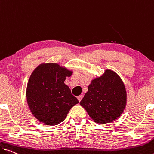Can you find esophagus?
Instances as JSON below:
<instances>
[{
  "instance_id": "esophagus-1",
  "label": "esophagus",
  "mask_w": 154,
  "mask_h": 154,
  "mask_svg": "<svg viewBox=\"0 0 154 154\" xmlns=\"http://www.w3.org/2000/svg\"><path fill=\"white\" fill-rule=\"evenodd\" d=\"M82 97H83V96H82V95H80V96H79L77 97L78 100H79V102L81 101V100L82 99Z\"/></svg>"
}]
</instances>
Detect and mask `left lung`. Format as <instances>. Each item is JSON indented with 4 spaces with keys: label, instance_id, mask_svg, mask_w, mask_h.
Instances as JSON below:
<instances>
[{
    "label": "left lung",
    "instance_id": "left-lung-1",
    "mask_svg": "<svg viewBox=\"0 0 154 154\" xmlns=\"http://www.w3.org/2000/svg\"><path fill=\"white\" fill-rule=\"evenodd\" d=\"M125 85L116 73L105 70L89 85L88 91L80 101L94 121L99 124L109 123L122 114L126 106Z\"/></svg>",
    "mask_w": 154,
    "mask_h": 154
}]
</instances>
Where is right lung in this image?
<instances>
[{"instance_id":"right-lung-1","label":"right lung","mask_w":154,"mask_h":154,"mask_svg":"<svg viewBox=\"0 0 154 154\" xmlns=\"http://www.w3.org/2000/svg\"><path fill=\"white\" fill-rule=\"evenodd\" d=\"M72 74V71L56 63L41 64L32 72L26 97L30 111L40 122L51 126L60 123L79 103L64 83Z\"/></svg>"}]
</instances>
